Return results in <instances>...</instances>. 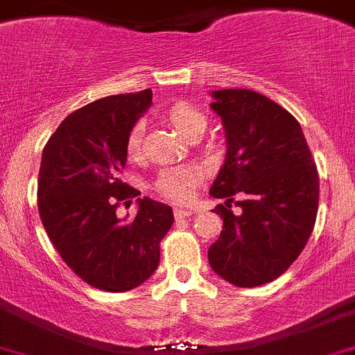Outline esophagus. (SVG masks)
Masks as SVG:
<instances>
[{"mask_svg":"<svg viewBox=\"0 0 355 355\" xmlns=\"http://www.w3.org/2000/svg\"><path fill=\"white\" fill-rule=\"evenodd\" d=\"M175 218H177V220H180V218H187V217H191V215L194 214L193 210H189V208H175Z\"/></svg>","mask_w":355,"mask_h":355,"instance_id":"1","label":"esophagus"}]
</instances>
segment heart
Returning a JSON list of instances; mask_svg holds the SVG:
<instances>
[{
  "label": "heart",
  "instance_id": "1",
  "mask_svg": "<svg viewBox=\"0 0 355 355\" xmlns=\"http://www.w3.org/2000/svg\"><path fill=\"white\" fill-rule=\"evenodd\" d=\"M164 117L185 140H189L194 135H203L205 128H207V117H205L203 112H200L187 101H178L171 105L166 114H164ZM141 131H144V128H141L140 122L129 129L128 138H125V154L129 157H137L140 154ZM198 177H200V173L194 168L170 166L159 171L157 177H155L154 187L164 198L180 203V201H187L189 198L193 196Z\"/></svg>",
  "mask_w": 355,
  "mask_h": 355
}]
</instances>
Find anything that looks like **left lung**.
I'll return each mask as SVG.
<instances>
[{
  "instance_id": "1",
  "label": "left lung",
  "mask_w": 355,
  "mask_h": 355,
  "mask_svg": "<svg viewBox=\"0 0 355 355\" xmlns=\"http://www.w3.org/2000/svg\"><path fill=\"white\" fill-rule=\"evenodd\" d=\"M210 107L226 131V161L210 194L226 198L224 218L208 248L211 270L236 287L278 278L301 254L315 226L319 175L301 125L286 108L248 89L211 91ZM238 193L242 208L229 207Z\"/></svg>"
}]
</instances>
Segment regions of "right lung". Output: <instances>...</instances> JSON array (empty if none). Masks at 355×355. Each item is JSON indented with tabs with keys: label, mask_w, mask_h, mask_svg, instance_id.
Wrapping results in <instances>:
<instances>
[{
	"label": "right lung",
	"mask_w": 355,
	"mask_h": 355,
	"mask_svg": "<svg viewBox=\"0 0 355 355\" xmlns=\"http://www.w3.org/2000/svg\"><path fill=\"white\" fill-rule=\"evenodd\" d=\"M152 103V91L92 101L61 122L42 154L38 211L66 264L96 289L124 293L150 278L173 210L138 198L135 218H119L121 201L140 196L119 178L125 138Z\"/></svg>",
	"instance_id": "add662e5"
}]
</instances>
